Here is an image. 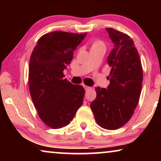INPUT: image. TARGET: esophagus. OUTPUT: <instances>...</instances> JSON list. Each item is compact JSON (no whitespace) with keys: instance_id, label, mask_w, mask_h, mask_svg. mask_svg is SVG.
I'll list each match as a JSON object with an SVG mask.
<instances>
[{"instance_id":"34e87169","label":"esophagus","mask_w":161,"mask_h":161,"mask_svg":"<svg viewBox=\"0 0 161 161\" xmlns=\"http://www.w3.org/2000/svg\"><path fill=\"white\" fill-rule=\"evenodd\" d=\"M83 87H84V89H85L86 91H87V90H89V89H91V87L87 86H86V85H83Z\"/></svg>"}]
</instances>
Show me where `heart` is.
<instances>
[{
  "instance_id": "1",
  "label": "heart",
  "mask_w": 161,
  "mask_h": 161,
  "mask_svg": "<svg viewBox=\"0 0 161 161\" xmlns=\"http://www.w3.org/2000/svg\"><path fill=\"white\" fill-rule=\"evenodd\" d=\"M92 47H104L105 48V44L103 43V42L100 40L96 41L93 44Z\"/></svg>"
}]
</instances>
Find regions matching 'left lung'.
Instances as JSON below:
<instances>
[{"label": "left lung", "instance_id": "obj_1", "mask_svg": "<svg viewBox=\"0 0 161 161\" xmlns=\"http://www.w3.org/2000/svg\"><path fill=\"white\" fill-rule=\"evenodd\" d=\"M114 47L108 57L111 72L107 89L97 87L91 103L97 124L106 130L120 128L130 119L142 88L143 69L133 39L125 33L106 28Z\"/></svg>", "mask_w": 161, "mask_h": 161}]
</instances>
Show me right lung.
Instances as JSON below:
<instances>
[{
    "instance_id": "right-lung-1",
    "label": "right lung",
    "mask_w": 161,
    "mask_h": 161,
    "mask_svg": "<svg viewBox=\"0 0 161 161\" xmlns=\"http://www.w3.org/2000/svg\"><path fill=\"white\" fill-rule=\"evenodd\" d=\"M86 36V33H47L32 51L28 68L31 97L39 118L51 128L69 125L83 104L84 88L64 78L63 71Z\"/></svg>"
}]
</instances>
